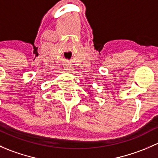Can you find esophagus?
Instances as JSON below:
<instances>
[{
  "label": "esophagus",
  "mask_w": 158,
  "mask_h": 158,
  "mask_svg": "<svg viewBox=\"0 0 158 158\" xmlns=\"http://www.w3.org/2000/svg\"><path fill=\"white\" fill-rule=\"evenodd\" d=\"M64 69H66V70H67V71H69V72H71V73H73V66H71V65L70 64H66L64 66Z\"/></svg>",
  "instance_id": "34e87169"
}]
</instances>
